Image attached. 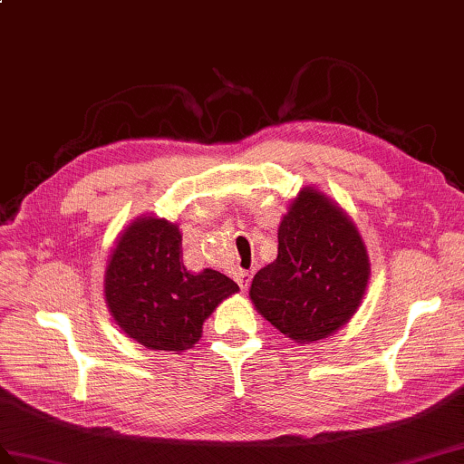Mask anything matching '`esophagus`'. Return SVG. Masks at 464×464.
Returning <instances> with one entry per match:
<instances>
[{"mask_svg": "<svg viewBox=\"0 0 464 464\" xmlns=\"http://www.w3.org/2000/svg\"><path fill=\"white\" fill-rule=\"evenodd\" d=\"M235 281L241 286V290H246L251 285V273L249 271H237L235 273Z\"/></svg>", "mask_w": 464, "mask_h": 464, "instance_id": "obj_1", "label": "esophagus"}]
</instances>
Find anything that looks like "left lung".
<instances>
[{
  "instance_id": "1",
  "label": "left lung",
  "mask_w": 464,
  "mask_h": 464,
  "mask_svg": "<svg viewBox=\"0 0 464 464\" xmlns=\"http://www.w3.org/2000/svg\"><path fill=\"white\" fill-rule=\"evenodd\" d=\"M370 256L350 215L318 188L290 199L278 225V253L253 278L249 298L296 343L324 340L358 312Z\"/></svg>"
}]
</instances>
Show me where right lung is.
<instances>
[{
    "mask_svg": "<svg viewBox=\"0 0 464 464\" xmlns=\"http://www.w3.org/2000/svg\"><path fill=\"white\" fill-rule=\"evenodd\" d=\"M235 293L239 286L219 271H188L179 225L154 215L126 225L104 271V300L118 328L156 352L193 348L203 322Z\"/></svg>",
    "mask_w": 464,
    "mask_h": 464,
    "instance_id": "obj_1",
    "label": "right lung"
}]
</instances>
